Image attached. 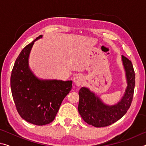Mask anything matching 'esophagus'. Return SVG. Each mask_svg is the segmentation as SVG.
<instances>
[{"mask_svg": "<svg viewBox=\"0 0 146 146\" xmlns=\"http://www.w3.org/2000/svg\"><path fill=\"white\" fill-rule=\"evenodd\" d=\"M73 82H75V84L77 86H80L84 84V83L85 82V79L82 76L77 75L74 76Z\"/></svg>", "mask_w": 146, "mask_h": 146, "instance_id": "1", "label": "esophagus"}]
</instances>
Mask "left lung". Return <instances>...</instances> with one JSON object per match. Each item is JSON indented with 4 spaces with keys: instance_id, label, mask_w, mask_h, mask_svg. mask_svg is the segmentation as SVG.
I'll return each instance as SVG.
<instances>
[{
    "instance_id": "1",
    "label": "left lung",
    "mask_w": 146,
    "mask_h": 146,
    "mask_svg": "<svg viewBox=\"0 0 146 146\" xmlns=\"http://www.w3.org/2000/svg\"><path fill=\"white\" fill-rule=\"evenodd\" d=\"M127 87L120 100L114 105H108L90 89L82 87L79 90V114L88 124L97 127H106L117 122L124 115L131 104L135 85V74L129 59L122 55Z\"/></svg>"
}]
</instances>
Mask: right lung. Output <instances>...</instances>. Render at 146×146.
<instances>
[{"label": "right lung", "mask_w": 146, "mask_h": 146, "mask_svg": "<svg viewBox=\"0 0 146 146\" xmlns=\"http://www.w3.org/2000/svg\"><path fill=\"white\" fill-rule=\"evenodd\" d=\"M24 48L16 59L10 84L17 111L27 122L43 125L54 120L61 103L70 93L72 80L38 78L29 68V56L35 42Z\"/></svg>", "instance_id": "right-lung-1"}]
</instances>
